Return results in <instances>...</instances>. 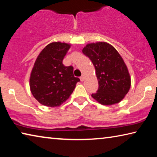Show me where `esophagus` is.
I'll use <instances>...</instances> for the list:
<instances>
[{
  "instance_id": "esophagus-1",
  "label": "esophagus",
  "mask_w": 157,
  "mask_h": 157,
  "mask_svg": "<svg viewBox=\"0 0 157 157\" xmlns=\"http://www.w3.org/2000/svg\"><path fill=\"white\" fill-rule=\"evenodd\" d=\"M79 78H80V80H81L82 82H83V81L84 80V75H82Z\"/></svg>"
}]
</instances>
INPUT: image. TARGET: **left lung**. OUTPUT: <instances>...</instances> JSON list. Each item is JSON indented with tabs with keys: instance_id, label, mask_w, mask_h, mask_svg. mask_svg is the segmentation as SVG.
I'll use <instances>...</instances> for the list:
<instances>
[{
	"instance_id": "obj_1",
	"label": "left lung",
	"mask_w": 157,
	"mask_h": 157,
	"mask_svg": "<svg viewBox=\"0 0 157 157\" xmlns=\"http://www.w3.org/2000/svg\"><path fill=\"white\" fill-rule=\"evenodd\" d=\"M82 52L94 64L99 84L93 98L103 105L120 102L131 86L128 69L121 55L106 42L88 44Z\"/></svg>"
}]
</instances>
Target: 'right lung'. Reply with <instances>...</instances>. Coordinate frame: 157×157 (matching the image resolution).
Listing matches in <instances>:
<instances>
[{"label":"right lung","mask_w":157,"mask_h":157,"mask_svg":"<svg viewBox=\"0 0 157 157\" xmlns=\"http://www.w3.org/2000/svg\"><path fill=\"white\" fill-rule=\"evenodd\" d=\"M71 45L52 42L44 48L34 62L30 78V88L34 98L47 107H59L70 97L77 82L72 66L62 61Z\"/></svg>","instance_id":"right-lung-1"}]
</instances>
